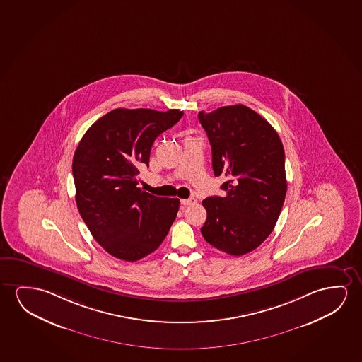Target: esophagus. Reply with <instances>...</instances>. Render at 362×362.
Returning <instances> with one entry per match:
<instances>
[{"mask_svg": "<svg viewBox=\"0 0 362 362\" xmlns=\"http://www.w3.org/2000/svg\"><path fill=\"white\" fill-rule=\"evenodd\" d=\"M197 203L195 198H189V199H182V204L183 205H194Z\"/></svg>", "mask_w": 362, "mask_h": 362, "instance_id": "obj_1", "label": "esophagus"}]
</instances>
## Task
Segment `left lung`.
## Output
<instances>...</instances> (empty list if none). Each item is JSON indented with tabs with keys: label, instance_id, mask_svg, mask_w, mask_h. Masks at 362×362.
I'll use <instances>...</instances> for the list:
<instances>
[{
	"label": "left lung",
	"instance_id": "obj_1",
	"mask_svg": "<svg viewBox=\"0 0 362 362\" xmlns=\"http://www.w3.org/2000/svg\"><path fill=\"white\" fill-rule=\"evenodd\" d=\"M211 146L215 177L224 174V197L203 200L202 235L234 257L257 249L270 235L286 195L285 153L270 123L247 105L199 112Z\"/></svg>",
	"mask_w": 362,
	"mask_h": 362
}]
</instances>
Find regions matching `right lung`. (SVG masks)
Instances as JSON below:
<instances>
[{
    "label": "right lung",
    "mask_w": 362,
    "mask_h": 362,
    "mask_svg": "<svg viewBox=\"0 0 362 362\" xmlns=\"http://www.w3.org/2000/svg\"><path fill=\"white\" fill-rule=\"evenodd\" d=\"M183 112L117 108L84 133L72 163L76 203L105 252L136 262L157 250L175 221L177 198L143 192L139 168L149 165L153 143Z\"/></svg>",
    "instance_id": "obj_1"
}]
</instances>
